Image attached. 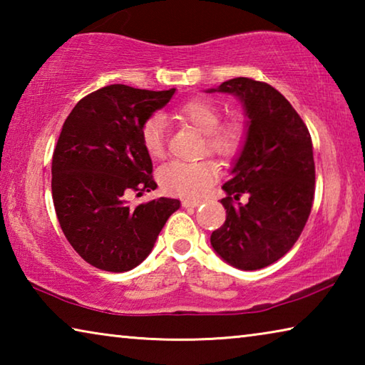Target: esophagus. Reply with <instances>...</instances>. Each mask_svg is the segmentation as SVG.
<instances>
[{
    "instance_id": "34e87169",
    "label": "esophagus",
    "mask_w": 365,
    "mask_h": 365,
    "mask_svg": "<svg viewBox=\"0 0 365 365\" xmlns=\"http://www.w3.org/2000/svg\"><path fill=\"white\" fill-rule=\"evenodd\" d=\"M200 205H201V201H196V200H183L182 201L183 207H197Z\"/></svg>"
}]
</instances>
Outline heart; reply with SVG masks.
<instances>
[{"label": "heart", "instance_id": "b5f03b06", "mask_svg": "<svg viewBox=\"0 0 365 365\" xmlns=\"http://www.w3.org/2000/svg\"><path fill=\"white\" fill-rule=\"evenodd\" d=\"M175 117L190 123L197 132L205 133L202 153L209 156L228 160L237 156L243 146L245 132L240 123L220 122V110L207 100H191L174 110ZM140 138L145 151L151 158H163L164 154V119L153 114L140 128ZM217 178V169L209 160L201 163H169L158 172V180L164 193L200 197L212 187Z\"/></svg>", "mask_w": 365, "mask_h": 365}]
</instances>
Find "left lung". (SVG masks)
<instances>
[{
    "label": "left lung",
    "instance_id": "left-lung-1",
    "mask_svg": "<svg viewBox=\"0 0 365 365\" xmlns=\"http://www.w3.org/2000/svg\"><path fill=\"white\" fill-rule=\"evenodd\" d=\"M243 103L248 132L224 183V225L211 235L214 251L233 267L257 270L293 248L311 214L316 183L311 135L280 91L248 77L217 88ZM249 195L246 205L239 196Z\"/></svg>",
    "mask_w": 365,
    "mask_h": 365
}]
</instances>
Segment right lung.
<instances>
[{
    "label": "right lung",
    "instance_id": "add662e5",
    "mask_svg": "<svg viewBox=\"0 0 365 365\" xmlns=\"http://www.w3.org/2000/svg\"><path fill=\"white\" fill-rule=\"evenodd\" d=\"M175 88L109 85L82 98L53 153L51 191L59 225L80 257L106 272H127L150 255L180 201L158 197L130 207L128 193L156 190L140 128Z\"/></svg>",
    "mask_w": 365,
    "mask_h": 365
}]
</instances>
